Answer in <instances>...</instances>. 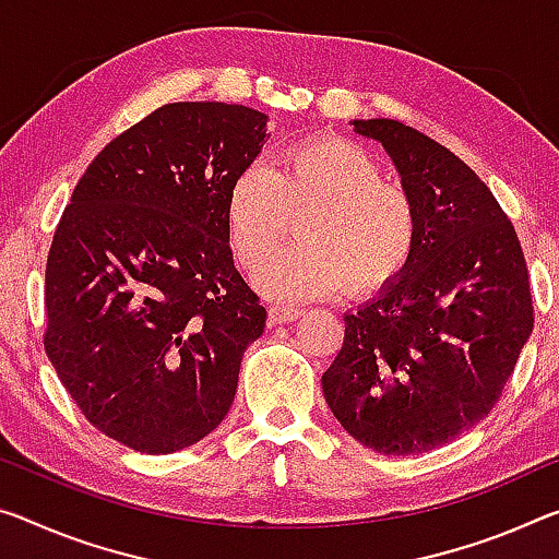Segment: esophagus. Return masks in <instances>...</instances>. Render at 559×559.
Segmentation results:
<instances>
[{
	"label": "esophagus",
	"instance_id": "34e87169",
	"mask_svg": "<svg viewBox=\"0 0 559 559\" xmlns=\"http://www.w3.org/2000/svg\"><path fill=\"white\" fill-rule=\"evenodd\" d=\"M300 316V308L296 306H286V304H273L269 308V318L273 323H290L296 321V318Z\"/></svg>",
	"mask_w": 559,
	"mask_h": 559
}]
</instances>
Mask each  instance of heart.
<instances>
[{"mask_svg":"<svg viewBox=\"0 0 559 559\" xmlns=\"http://www.w3.org/2000/svg\"><path fill=\"white\" fill-rule=\"evenodd\" d=\"M300 241L255 273V286L276 298L366 294L393 283L413 261L420 214L383 166L343 136H318L286 148L273 168L251 164L226 197V228L248 271L276 251L288 211H306Z\"/></svg>","mask_w":559,"mask_h":559,"instance_id":"b5f03b06","label":"heart"}]
</instances>
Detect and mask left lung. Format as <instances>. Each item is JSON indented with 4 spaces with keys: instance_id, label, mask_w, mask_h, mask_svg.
I'll list each match as a JSON object with an SVG mask.
<instances>
[{
    "instance_id": "1",
    "label": "left lung",
    "mask_w": 559,
    "mask_h": 559,
    "mask_svg": "<svg viewBox=\"0 0 559 559\" xmlns=\"http://www.w3.org/2000/svg\"><path fill=\"white\" fill-rule=\"evenodd\" d=\"M353 127L393 158L420 241L401 276L343 316L323 395L376 453H428L480 423L518 366L535 323L525 253L492 191L453 152L393 119Z\"/></svg>"
}]
</instances>
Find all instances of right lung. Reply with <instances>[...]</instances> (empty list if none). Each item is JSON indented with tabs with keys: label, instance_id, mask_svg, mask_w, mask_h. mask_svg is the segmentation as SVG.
<instances>
[{
	"label": "right lung",
	"instance_id": "obj_1",
	"mask_svg": "<svg viewBox=\"0 0 559 559\" xmlns=\"http://www.w3.org/2000/svg\"><path fill=\"white\" fill-rule=\"evenodd\" d=\"M265 121L241 104H164L96 154L61 214L44 350L84 418L139 453L216 430L263 333L226 197L261 154Z\"/></svg>",
	"mask_w": 559,
	"mask_h": 559
}]
</instances>
